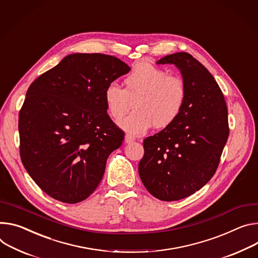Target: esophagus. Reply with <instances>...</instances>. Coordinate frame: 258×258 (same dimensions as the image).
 I'll return each instance as SVG.
<instances>
[{
	"label": "esophagus",
	"instance_id": "1",
	"mask_svg": "<svg viewBox=\"0 0 258 258\" xmlns=\"http://www.w3.org/2000/svg\"><path fill=\"white\" fill-rule=\"evenodd\" d=\"M135 137L134 136H132V135H130V134H127V135H125V137H124V142L126 143V144H130V143H133L134 141H135Z\"/></svg>",
	"mask_w": 258,
	"mask_h": 258
}]
</instances>
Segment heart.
Instances as JSON below:
<instances>
[{
    "label": "heart",
    "instance_id": "obj_1",
    "mask_svg": "<svg viewBox=\"0 0 258 258\" xmlns=\"http://www.w3.org/2000/svg\"><path fill=\"white\" fill-rule=\"evenodd\" d=\"M107 110L115 120L135 110L119 126L134 135H141L151 126L165 127L180 115L186 100V84L182 77L150 63H138L124 79V89L116 83L104 93Z\"/></svg>",
    "mask_w": 258,
    "mask_h": 258
}]
</instances>
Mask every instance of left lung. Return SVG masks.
Returning a JSON list of instances; mask_svg holds the SVG:
<instances>
[{
  "label": "left lung",
  "instance_id": "8db88e82",
  "mask_svg": "<svg viewBox=\"0 0 258 258\" xmlns=\"http://www.w3.org/2000/svg\"><path fill=\"white\" fill-rule=\"evenodd\" d=\"M156 63L180 70L186 100L173 123L144 140L139 175L154 198L172 202L194 195L215 174L229 134L227 107L214 77L191 54H169Z\"/></svg>",
  "mask_w": 258,
  "mask_h": 258
}]
</instances>
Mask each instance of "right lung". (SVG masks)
<instances>
[{"label": "right lung", "mask_w": 258, "mask_h": 258, "mask_svg": "<svg viewBox=\"0 0 258 258\" xmlns=\"http://www.w3.org/2000/svg\"><path fill=\"white\" fill-rule=\"evenodd\" d=\"M130 71L112 55L74 53L30 85L18 119L20 158L49 197L76 204L96 190L124 140L107 114L105 89Z\"/></svg>", "instance_id": "add662e5"}]
</instances>
